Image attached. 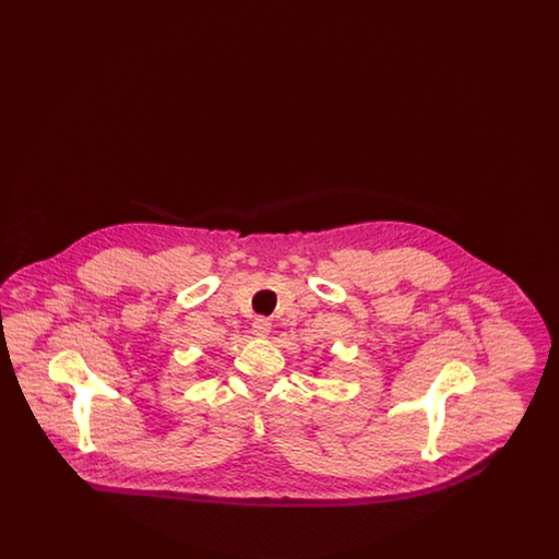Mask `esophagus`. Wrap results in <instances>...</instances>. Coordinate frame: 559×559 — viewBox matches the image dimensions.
I'll use <instances>...</instances> for the list:
<instances>
[{
    "instance_id": "obj_1",
    "label": "esophagus",
    "mask_w": 559,
    "mask_h": 559,
    "mask_svg": "<svg viewBox=\"0 0 559 559\" xmlns=\"http://www.w3.org/2000/svg\"><path fill=\"white\" fill-rule=\"evenodd\" d=\"M253 333L260 335V337H266L270 333V320L264 319V317L253 320Z\"/></svg>"
}]
</instances>
